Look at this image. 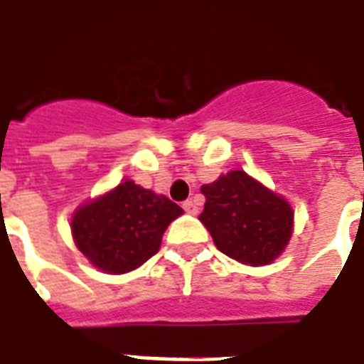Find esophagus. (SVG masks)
<instances>
[{
  "label": "esophagus",
  "mask_w": 364,
  "mask_h": 364,
  "mask_svg": "<svg viewBox=\"0 0 364 364\" xmlns=\"http://www.w3.org/2000/svg\"><path fill=\"white\" fill-rule=\"evenodd\" d=\"M182 207H184L186 213H190V215H198V205L193 203L192 199L184 201V203H182Z\"/></svg>",
  "instance_id": "esophagus-1"
}]
</instances>
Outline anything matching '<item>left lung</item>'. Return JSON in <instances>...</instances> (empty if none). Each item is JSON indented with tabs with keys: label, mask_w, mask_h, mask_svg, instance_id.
<instances>
[{
	"label": "left lung",
	"mask_w": 364,
	"mask_h": 364,
	"mask_svg": "<svg viewBox=\"0 0 364 364\" xmlns=\"http://www.w3.org/2000/svg\"><path fill=\"white\" fill-rule=\"evenodd\" d=\"M199 220L224 255L240 263L269 264L288 245L294 230V211L284 198L270 192L244 171H230L211 184Z\"/></svg>",
	"instance_id": "8db88e82"
}]
</instances>
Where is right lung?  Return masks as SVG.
<instances>
[{
    "instance_id": "obj_1",
    "label": "right lung",
    "mask_w": 364,
    "mask_h": 364,
    "mask_svg": "<svg viewBox=\"0 0 364 364\" xmlns=\"http://www.w3.org/2000/svg\"><path fill=\"white\" fill-rule=\"evenodd\" d=\"M182 213L165 196L127 180L78 207L70 230L90 263L109 274H122L159 251L166 226Z\"/></svg>"
}]
</instances>
